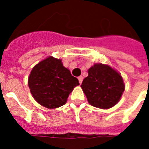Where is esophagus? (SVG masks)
Wrapping results in <instances>:
<instances>
[{
    "label": "esophagus",
    "instance_id": "1",
    "mask_svg": "<svg viewBox=\"0 0 149 149\" xmlns=\"http://www.w3.org/2000/svg\"><path fill=\"white\" fill-rule=\"evenodd\" d=\"M78 79H79V84H82V82H83V77H82V76H80V77H78Z\"/></svg>",
    "mask_w": 149,
    "mask_h": 149
}]
</instances>
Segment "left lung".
Masks as SVG:
<instances>
[{"mask_svg":"<svg viewBox=\"0 0 149 149\" xmlns=\"http://www.w3.org/2000/svg\"><path fill=\"white\" fill-rule=\"evenodd\" d=\"M81 87L92 106L108 109L118 104L125 84L116 70L101 63L95 64L88 70V77L83 80Z\"/></svg>","mask_w":149,"mask_h":149,"instance_id":"1","label":"left lung"}]
</instances>
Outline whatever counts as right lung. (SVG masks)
Wrapping results in <instances>:
<instances>
[{
    "label": "right lung",
    "mask_w": 149,
    "mask_h": 149,
    "mask_svg": "<svg viewBox=\"0 0 149 149\" xmlns=\"http://www.w3.org/2000/svg\"><path fill=\"white\" fill-rule=\"evenodd\" d=\"M78 85V79L63 66L62 60L52 56L35 65L29 78L33 97L38 104L50 109L64 105Z\"/></svg>",
    "instance_id": "add662e5"
}]
</instances>
